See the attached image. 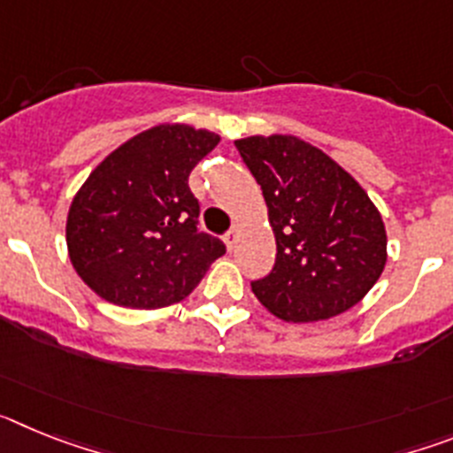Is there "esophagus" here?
Returning a JSON list of instances; mask_svg holds the SVG:
<instances>
[{
  "mask_svg": "<svg viewBox=\"0 0 453 453\" xmlns=\"http://www.w3.org/2000/svg\"><path fill=\"white\" fill-rule=\"evenodd\" d=\"M235 240H238V226H231V229L224 234V242H226V247H229V250H234Z\"/></svg>",
  "mask_w": 453,
  "mask_h": 453,
  "instance_id": "obj_1",
  "label": "esophagus"
}]
</instances>
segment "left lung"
<instances>
[{"mask_svg":"<svg viewBox=\"0 0 453 453\" xmlns=\"http://www.w3.org/2000/svg\"><path fill=\"white\" fill-rule=\"evenodd\" d=\"M235 147L276 238L274 267L251 281L258 302L286 322L329 319L361 302L386 265V229L367 192L292 135H251Z\"/></svg>","mask_w":453,"mask_h":453,"instance_id":"8db88e82","label":"left lung"}]
</instances>
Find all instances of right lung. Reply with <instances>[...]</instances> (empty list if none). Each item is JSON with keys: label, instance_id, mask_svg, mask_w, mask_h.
<instances>
[{"label": "right lung", "instance_id": "right-lung-1", "mask_svg": "<svg viewBox=\"0 0 453 453\" xmlns=\"http://www.w3.org/2000/svg\"><path fill=\"white\" fill-rule=\"evenodd\" d=\"M219 138L186 124L142 131L108 154L72 202L67 251L83 281L106 302L163 308L188 297L226 251L199 231L192 167Z\"/></svg>", "mask_w": 453, "mask_h": 453}]
</instances>
